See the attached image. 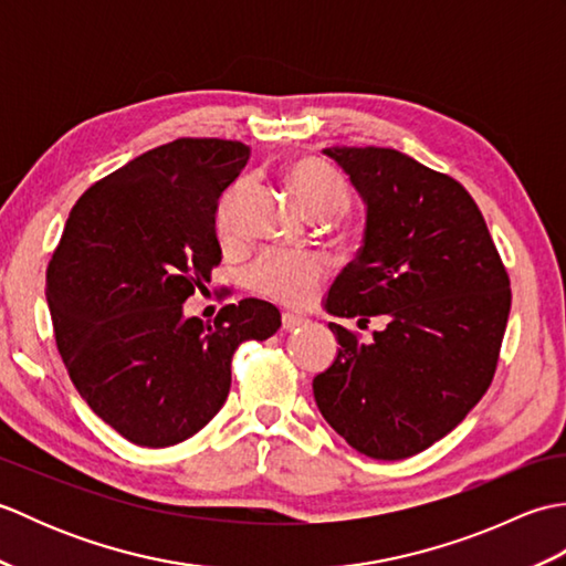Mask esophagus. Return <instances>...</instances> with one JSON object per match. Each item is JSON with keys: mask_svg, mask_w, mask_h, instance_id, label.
<instances>
[{"mask_svg": "<svg viewBox=\"0 0 566 566\" xmlns=\"http://www.w3.org/2000/svg\"><path fill=\"white\" fill-rule=\"evenodd\" d=\"M304 323H306L304 316H296V314H284L282 316V328L284 331H296V328H302Z\"/></svg>", "mask_w": 566, "mask_h": 566, "instance_id": "esophagus-1", "label": "esophagus"}]
</instances>
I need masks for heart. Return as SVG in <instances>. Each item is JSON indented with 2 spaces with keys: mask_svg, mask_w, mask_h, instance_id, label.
<instances>
[{
  "mask_svg": "<svg viewBox=\"0 0 566 566\" xmlns=\"http://www.w3.org/2000/svg\"><path fill=\"white\" fill-rule=\"evenodd\" d=\"M290 187L294 191L296 201L316 216V219H326V216L338 213L350 201V187L347 179L335 170L333 165L304 158L296 160L290 172ZM245 195V182H238L221 197L219 209H216V226L223 238L233 235L240 197ZM326 262L311 252H264V255L252 264L250 270V286L260 296L272 298L284 306H306L314 302L321 284L326 282Z\"/></svg>",
  "mask_w": 566,
  "mask_h": 566,
  "instance_id": "1",
  "label": "heart"
}]
</instances>
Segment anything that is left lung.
<instances>
[{
	"instance_id": "1",
	"label": "left lung",
	"mask_w": 566,
	"mask_h": 566,
	"mask_svg": "<svg viewBox=\"0 0 566 566\" xmlns=\"http://www.w3.org/2000/svg\"><path fill=\"white\" fill-rule=\"evenodd\" d=\"M367 207L357 258L326 311L387 328L359 343L328 323L338 357L314 377L318 411L357 452L406 460L462 423L494 379L511 282L482 211L457 179L391 148H326Z\"/></svg>"
}]
</instances>
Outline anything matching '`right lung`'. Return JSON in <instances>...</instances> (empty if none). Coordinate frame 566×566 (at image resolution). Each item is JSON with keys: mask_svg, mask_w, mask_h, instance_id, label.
Returning a JSON list of instances; mask_svg holds the SVG:
<instances>
[{"mask_svg": "<svg viewBox=\"0 0 566 566\" xmlns=\"http://www.w3.org/2000/svg\"><path fill=\"white\" fill-rule=\"evenodd\" d=\"M250 146L177 138L92 185L72 207L45 274L57 353L104 423L140 448H170L221 411L231 359L282 326L243 298L213 326L182 304L221 262L216 209Z\"/></svg>", "mask_w": 566, "mask_h": 566, "instance_id": "right-lung-1", "label": "right lung"}]
</instances>
